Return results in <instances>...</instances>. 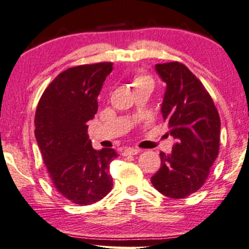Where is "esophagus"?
Instances as JSON below:
<instances>
[{
	"label": "esophagus",
	"instance_id": "obj_1",
	"mask_svg": "<svg viewBox=\"0 0 249 249\" xmlns=\"http://www.w3.org/2000/svg\"><path fill=\"white\" fill-rule=\"evenodd\" d=\"M140 151H141L140 149L128 148V149H125V150H124V153H122V155L125 156V157H127V156H133V155H137V153H140Z\"/></svg>",
	"mask_w": 249,
	"mask_h": 249
}]
</instances>
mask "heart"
<instances>
[{"label":"heart","mask_w":249,"mask_h":249,"mask_svg":"<svg viewBox=\"0 0 249 249\" xmlns=\"http://www.w3.org/2000/svg\"><path fill=\"white\" fill-rule=\"evenodd\" d=\"M133 85H134L135 89L140 88V87H143V85H150V87H152V79L150 78L149 76L137 75L136 77L134 78Z\"/></svg>","instance_id":"b5f03b06"}]
</instances>
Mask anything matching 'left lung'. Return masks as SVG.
Instances as JSON below:
<instances>
[{"label": "left lung", "mask_w": 249, "mask_h": 249, "mask_svg": "<svg viewBox=\"0 0 249 249\" xmlns=\"http://www.w3.org/2000/svg\"><path fill=\"white\" fill-rule=\"evenodd\" d=\"M166 84L161 114L176 139L170 155L160 152L161 166L151 178L162 195L183 198L203 186L219 151L220 119L210 94L185 64H156Z\"/></svg>", "instance_id": "1"}]
</instances>
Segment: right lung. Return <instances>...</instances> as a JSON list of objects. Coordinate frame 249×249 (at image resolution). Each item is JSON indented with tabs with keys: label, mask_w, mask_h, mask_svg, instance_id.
I'll return each instance as SVG.
<instances>
[{
	"label": "right lung",
	"mask_w": 249,
	"mask_h": 249,
	"mask_svg": "<svg viewBox=\"0 0 249 249\" xmlns=\"http://www.w3.org/2000/svg\"><path fill=\"white\" fill-rule=\"evenodd\" d=\"M112 62L83 64L53 79L36 107V139L55 189L75 204L100 201L113 187V149L94 150L88 122L98 110L97 98Z\"/></svg>",
	"instance_id": "right-lung-1"
}]
</instances>
